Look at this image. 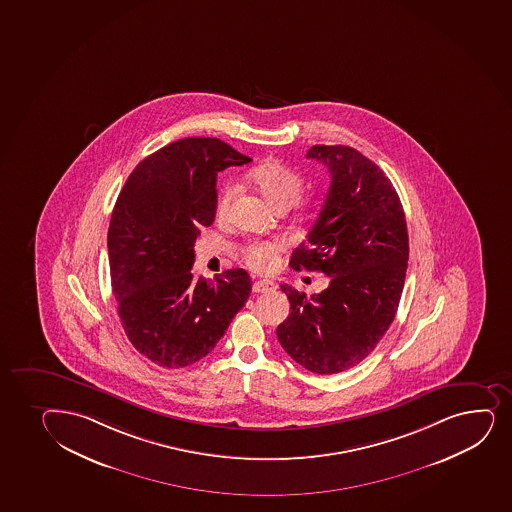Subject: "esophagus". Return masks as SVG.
<instances>
[{"label": "esophagus", "instance_id": "1", "mask_svg": "<svg viewBox=\"0 0 512 512\" xmlns=\"http://www.w3.org/2000/svg\"><path fill=\"white\" fill-rule=\"evenodd\" d=\"M277 284L270 279H260V281L253 282V293H270V291H276Z\"/></svg>", "mask_w": 512, "mask_h": 512}]
</instances>
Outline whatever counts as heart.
<instances>
[{
    "label": "heart",
    "mask_w": 512,
    "mask_h": 512,
    "mask_svg": "<svg viewBox=\"0 0 512 512\" xmlns=\"http://www.w3.org/2000/svg\"><path fill=\"white\" fill-rule=\"evenodd\" d=\"M248 178L260 194L267 199L269 204L274 207L282 206V204H289L293 206L294 202L298 201L301 194H303V178L298 172H294L293 168L284 165L281 161H265L260 163L259 167L252 168L248 172ZM236 185L226 184L221 192H219L218 216H226L230 204L236 196ZM282 250V242H252L248 243L245 250H243V259L247 262L252 269L259 270V272H267L276 265L277 253Z\"/></svg>",
    "instance_id": "heart-1"
}]
</instances>
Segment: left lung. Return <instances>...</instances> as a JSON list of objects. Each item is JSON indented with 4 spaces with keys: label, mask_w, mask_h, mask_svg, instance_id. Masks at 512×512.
I'll use <instances>...</instances> for the list:
<instances>
[{
    "label": "left lung",
    "mask_w": 512,
    "mask_h": 512,
    "mask_svg": "<svg viewBox=\"0 0 512 512\" xmlns=\"http://www.w3.org/2000/svg\"><path fill=\"white\" fill-rule=\"evenodd\" d=\"M306 158L327 165L332 182L289 265L320 270L330 282L311 296L282 284L291 315L277 339L311 373L334 374L366 359L395 318L407 272V223L390 178L359 151L316 144Z\"/></svg>",
    "instance_id": "1"
}]
</instances>
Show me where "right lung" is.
<instances>
[{
    "label": "right lung",
    "instance_id": "1",
    "mask_svg": "<svg viewBox=\"0 0 512 512\" xmlns=\"http://www.w3.org/2000/svg\"><path fill=\"white\" fill-rule=\"evenodd\" d=\"M218 138H185L144 158L110 218V281L122 327L156 366H190L213 351L252 293L247 270L192 281L194 243L216 216V175L248 163Z\"/></svg>",
    "mask_w": 512,
    "mask_h": 512
}]
</instances>
